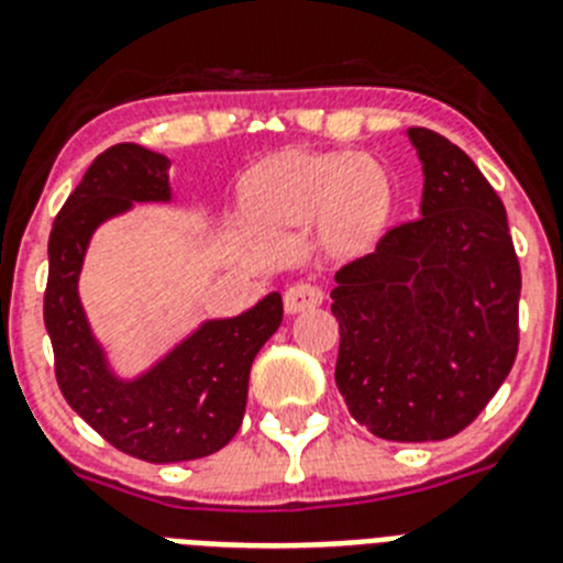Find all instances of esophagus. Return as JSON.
I'll use <instances>...</instances> for the list:
<instances>
[{"mask_svg":"<svg viewBox=\"0 0 563 563\" xmlns=\"http://www.w3.org/2000/svg\"><path fill=\"white\" fill-rule=\"evenodd\" d=\"M321 301H324V292H321V287L307 285V282H298V285L287 287V292H285V310L290 312V316L312 310V307H318Z\"/></svg>","mask_w":563,"mask_h":563,"instance_id":"34e87169","label":"esophagus"}]
</instances>
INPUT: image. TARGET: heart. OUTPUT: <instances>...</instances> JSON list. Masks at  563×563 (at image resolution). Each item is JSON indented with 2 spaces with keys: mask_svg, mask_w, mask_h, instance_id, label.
Wrapping results in <instances>:
<instances>
[{
  "mask_svg": "<svg viewBox=\"0 0 563 563\" xmlns=\"http://www.w3.org/2000/svg\"><path fill=\"white\" fill-rule=\"evenodd\" d=\"M391 188L386 174L357 154H292L258 168L242 188L253 228L287 233L324 217L327 242L338 251L366 245L386 222Z\"/></svg>",
  "mask_w": 563,
  "mask_h": 563,
  "instance_id": "b5f03b06",
  "label": "heart"
}]
</instances>
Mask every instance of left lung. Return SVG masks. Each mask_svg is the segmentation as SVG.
Instances as JSON below:
<instances>
[{
    "label": "left lung",
    "mask_w": 563,
    "mask_h": 563,
    "mask_svg": "<svg viewBox=\"0 0 563 563\" xmlns=\"http://www.w3.org/2000/svg\"><path fill=\"white\" fill-rule=\"evenodd\" d=\"M409 137L426 174L422 217L335 273V383L375 437L431 442L467 429L514 369L521 267L476 163L431 129Z\"/></svg>",
    "instance_id": "8db88e82"
}]
</instances>
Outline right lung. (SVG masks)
<instances>
[{
	"label": "right lung",
	"mask_w": 563,
	"mask_h": 563,
	"mask_svg": "<svg viewBox=\"0 0 563 563\" xmlns=\"http://www.w3.org/2000/svg\"><path fill=\"white\" fill-rule=\"evenodd\" d=\"M163 154L118 143L98 154L49 231L44 327L64 400L118 451L146 462H186L217 454L242 426L256 352L282 324V296L271 292L236 318L208 321L148 375L121 383L109 375L78 301L87 242L98 225L132 202L168 200Z\"/></svg>",
	"instance_id": "right-lung-1"
}]
</instances>
